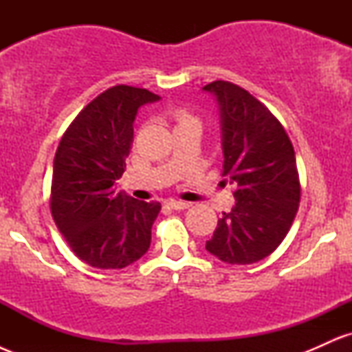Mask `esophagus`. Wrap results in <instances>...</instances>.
Returning <instances> with one entry per match:
<instances>
[{
    "mask_svg": "<svg viewBox=\"0 0 352 352\" xmlns=\"http://www.w3.org/2000/svg\"><path fill=\"white\" fill-rule=\"evenodd\" d=\"M167 205L173 210H185V208H188L192 204H188V201H182V200H168Z\"/></svg>",
    "mask_w": 352,
    "mask_h": 352,
    "instance_id": "34e87169",
    "label": "esophagus"
}]
</instances>
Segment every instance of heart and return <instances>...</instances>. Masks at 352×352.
<instances>
[{
  "label": "heart",
  "mask_w": 352,
  "mask_h": 352,
  "mask_svg": "<svg viewBox=\"0 0 352 352\" xmlns=\"http://www.w3.org/2000/svg\"><path fill=\"white\" fill-rule=\"evenodd\" d=\"M173 119L177 120V125L187 124V122H197L195 117L190 114L188 111H185V109H177V111H173Z\"/></svg>",
  "instance_id": "obj_1"
}]
</instances>
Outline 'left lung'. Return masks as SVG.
<instances>
[{"mask_svg":"<svg viewBox=\"0 0 352 352\" xmlns=\"http://www.w3.org/2000/svg\"><path fill=\"white\" fill-rule=\"evenodd\" d=\"M204 91L217 99L223 175L235 187V205L205 248L223 263H256L285 240L300 207L293 144L280 120L243 87L213 80Z\"/></svg>","mask_w":352,"mask_h":352,"instance_id":"obj_1","label":"left lung"}]
</instances>
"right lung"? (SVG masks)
<instances>
[{"label": "right lung", "mask_w": 352, "mask_h": 352, "mask_svg": "<svg viewBox=\"0 0 352 352\" xmlns=\"http://www.w3.org/2000/svg\"><path fill=\"white\" fill-rule=\"evenodd\" d=\"M160 98L114 86L89 102L64 132L52 165L51 213L72 252L100 270H120L151 246L159 201L116 193L140 106Z\"/></svg>", "instance_id": "obj_1"}]
</instances>
